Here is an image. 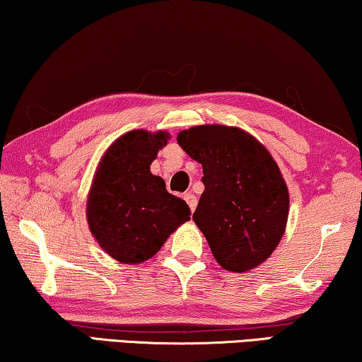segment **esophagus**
Segmentation results:
<instances>
[{
	"label": "esophagus",
	"mask_w": 362,
	"mask_h": 362,
	"mask_svg": "<svg viewBox=\"0 0 362 362\" xmlns=\"http://www.w3.org/2000/svg\"><path fill=\"white\" fill-rule=\"evenodd\" d=\"M185 201L187 202V206H189L191 212H194V209H196V206H197V199H196V196H194L192 192H186V194H185Z\"/></svg>",
	"instance_id": "esophagus-1"
}]
</instances>
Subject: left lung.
I'll use <instances>...</instances> for the list:
<instances>
[{"instance_id": "obj_1", "label": "left lung", "mask_w": 362, "mask_h": 362, "mask_svg": "<svg viewBox=\"0 0 362 362\" xmlns=\"http://www.w3.org/2000/svg\"><path fill=\"white\" fill-rule=\"evenodd\" d=\"M177 144L202 165L204 192L192 220L222 268L245 272L279 245L289 192L279 166L255 137L227 125H197Z\"/></svg>"}]
</instances>
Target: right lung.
<instances>
[{
	"mask_svg": "<svg viewBox=\"0 0 362 362\" xmlns=\"http://www.w3.org/2000/svg\"><path fill=\"white\" fill-rule=\"evenodd\" d=\"M166 144V132L132 130L109 146L98 166L88 197V223L99 246L120 263L151 258L191 218L189 206L150 173Z\"/></svg>",
	"mask_w": 362,
	"mask_h": 362,
	"instance_id": "add662e5",
	"label": "right lung"
}]
</instances>
